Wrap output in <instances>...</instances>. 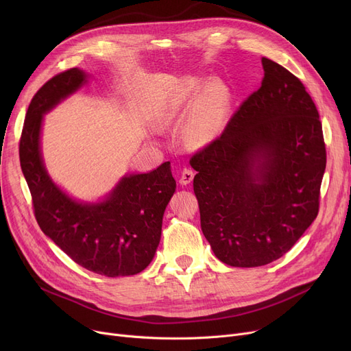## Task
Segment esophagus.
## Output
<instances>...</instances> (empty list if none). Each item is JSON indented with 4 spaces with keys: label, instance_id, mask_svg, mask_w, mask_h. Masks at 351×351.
Here are the masks:
<instances>
[{
    "label": "esophagus",
    "instance_id": "1",
    "mask_svg": "<svg viewBox=\"0 0 351 351\" xmlns=\"http://www.w3.org/2000/svg\"><path fill=\"white\" fill-rule=\"evenodd\" d=\"M193 180V171L189 168L182 169L180 176H179V182L180 185H189V183Z\"/></svg>",
    "mask_w": 351,
    "mask_h": 351
}]
</instances>
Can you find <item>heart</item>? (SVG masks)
I'll return each instance as SVG.
<instances>
[{
    "label": "heart",
    "mask_w": 351,
    "mask_h": 351,
    "mask_svg": "<svg viewBox=\"0 0 351 351\" xmlns=\"http://www.w3.org/2000/svg\"><path fill=\"white\" fill-rule=\"evenodd\" d=\"M195 99L186 138L192 145L202 146L208 143L222 126L228 105L226 89L216 81H183L168 102V115L185 114Z\"/></svg>",
    "instance_id": "1"
}]
</instances>
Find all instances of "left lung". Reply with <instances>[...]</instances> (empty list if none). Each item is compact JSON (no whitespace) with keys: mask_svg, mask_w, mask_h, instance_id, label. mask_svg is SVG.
Masks as SVG:
<instances>
[{"mask_svg":"<svg viewBox=\"0 0 351 351\" xmlns=\"http://www.w3.org/2000/svg\"><path fill=\"white\" fill-rule=\"evenodd\" d=\"M262 86L225 131L191 158L200 228L233 267L278 261L319 213L326 145L317 108L302 81L262 58Z\"/></svg>","mask_w":351,"mask_h":351,"instance_id":"1","label":"left lung"}]
</instances>
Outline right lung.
Segmentation results:
<instances>
[{
  "label": "right lung",
  "instance_id": "right-lung-1",
  "mask_svg": "<svg viewBox=\"0 0 351 351\" xmlns=\"http://www.w3.org/2000/svg\"><path fill=\"white\" fill-rule=\"evenodd\" d=\"M88 75L71 68L34 95L20 139L21 169L41 230L80 266L108 278L141 273L154 259L163 212L176 189L171 163L123 176L98 204L69 197L49 178L40 149L43 115L78 90Z\"/></svg>",
  "mask_w": 351,
  "mask_h": 351
}]
</instances>
